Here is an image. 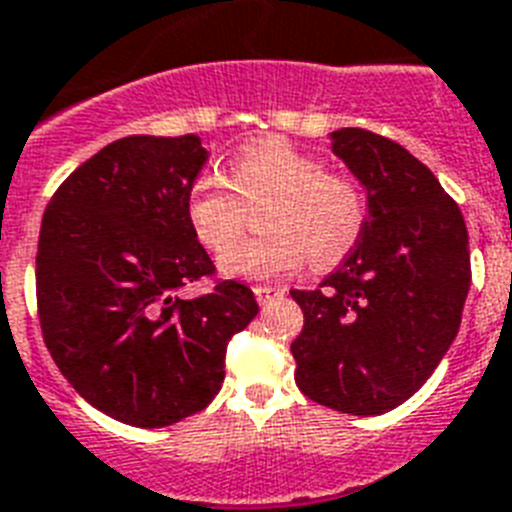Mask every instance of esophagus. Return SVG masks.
<instances>
[{"instance_id": "34e87169", "label": "esophagus", "mask_w": 512, "mask_h": 512, "mask_svg": "<svg viewBox=\"0 0 512 512\" xmlns=\"http://www.w3.org/2000/svg\"><path fill=\"white\" fill-rule=\"evenodd\" d=\"M253 295H256V301L264 306V303H269L274 298V295H282L280 287H272V285H256L253 287Z\"/></svg>"}]
</instances>
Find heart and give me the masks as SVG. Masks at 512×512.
<instances>
[{
    "label": "heart",
    "mask_w": 512,
    "mask_h": 512,
    "mask_svg": "<svg viewBox=\"0 0 512 512\" xmlns=\"http://www.w3.org/2000/svg\"><path fill=\"white\" fill-rule=\"evenodd\" d=\"M266 203L261 239L229 246L242 229V204ZM190 232L219 259L227 277L272 280L306 261L329 269L348 259L361 243L369 204L361 185L348 175L327 172L322 159L295 149L282 138L248 143L235 154L230 185L217 172L198 175L185 196Z\"/></svg>",
    "instance_id": "heart-1"
}]
</instances>
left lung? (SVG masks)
<instances>
[{
    "label": "left lung",
    "instance_id": "obj_1",
    "mask_svg": "<svg viewBox=\"0 0 512 512\" xmlns=\"http://www.w3.org/2000/svg\"><path fill=\"white\" fill-rule=\"evenodd\" d=\"M329 149L366 190L369 219L319 290L290 293L303 308L290 345L295 384L319 405L379 416L421 390L458 335L468 230L432 170L400 143L342 128Z\"/></svg>",
    "mask_w": 512,
    "mask_h": 512
}]
</instances>
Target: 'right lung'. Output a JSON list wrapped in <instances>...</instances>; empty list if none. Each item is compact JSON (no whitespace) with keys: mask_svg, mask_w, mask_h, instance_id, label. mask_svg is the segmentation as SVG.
<instances>
[{"mask_svg":"<svg viewBox=\"0 0 512 512\" xmlns=\"http://www.w3.org/2000/svg\"><path fill=\"white\" fill-rule=\"evenodd\" d=\"M209 151L198 135H128L59 185L41 219L38 319L80 398L141 429L204 411L225 382L227 342L259 314L251 287L219 282L190 232L185 196Z\"/></svg>","mask_w":512,"mask_h":512,"instance_id":"right-lung-1","label":"right lung"}]
</instances>
